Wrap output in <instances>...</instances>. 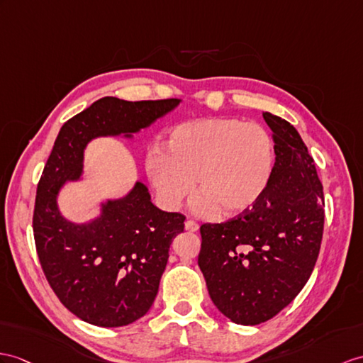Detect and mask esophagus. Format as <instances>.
<instances>
[{"label": "esophagus", "instance_id": "34e87169", "mask_svg": "<svg viewBox=\"0 0 363 363\" xmlns=\"http://www.w3.org/2000/svg\"><path fill=\"white\" fill-rule=\"evenodd\" d=\"M184 228H186V231H189V233H197L199 231V223L194 222V220H188V222L184 223Z\"/></svg>", "mask_w": 363, "mask_h": 363}]
</instances>
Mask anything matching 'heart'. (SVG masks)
Here are the masks:
<instances>
[{"label": "heart", "mask_w": 363, "mask_h": 363, "mask_svg": "<svg viewBox=\"0 0 363 363\" xmlns=\"http://www.w3.org/2000/svg\"><path fill=\"white\" fill-rule=\"evenodd\" d=\"M166 150L146 154L147 179L162 205L177 209L194 191L199 206L222 216H240L267 192L276 163L274 138L259 123L201 118L175 126Z\"/></svg>", "instance_id": "1"}]
</instances>
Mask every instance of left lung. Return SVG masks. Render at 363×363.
<instances>
[{"mask_svg": "<svg viewBox=\"0 0 363 363\" xmlns=\"http://www.w3.org/2000/svg\"><path fill=\"white\" fill-rule=\"evenodd\" d=\"M276 163L262 200L225 223L201 225L199 267L212 303L238 325L272 319L302 291L323 234V186L302 137L263 112Z\"/></svg>", "mask_w": 363, "mask_h": 363, "instance_id": "left-lung-1", "label": "left lung"}]
</instances>
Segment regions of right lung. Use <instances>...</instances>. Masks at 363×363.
Listing matches in <instances>:
<instances>
[{
    "label": "right lung",
    "instance_id": "obj_1",
    "mask_svg": "<svg viewBox=\"0 0 363 363\" xmlns=\"http://www.w3.org/2000/svg\"><path fill=\"white\" fill-rule=\"evenodd\" d=\"M180 103L104 96L65 123L44 166L33 211L38 259L60 302L87 323L117 328L151 309L184 216L158 209L137 180L126 196L100 201L99 216L77 223L61 214L60 191L82 180L92 140L134 138Z\"/></svg>",
    "mask_w": 363,
    "mask_h": 363
}]
</instances>
